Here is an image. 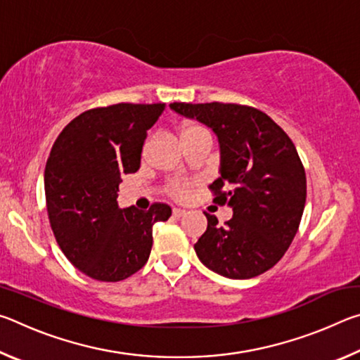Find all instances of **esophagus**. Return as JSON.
<instances>
[{
    "instance_id": "1",
    "label": "esophagus",
    "mask_w": 360,
    "mask_h": 360,
    "mask_svg": "<svg viewBox=\"0 0 360 360\" xmlns=\"http://www.w3.org/2000/svg\"><path fill=\"white\" fill-rule=\"evenodd\" d=\"M173 216H174L176 219H179V217H182V216H186V211H184V210H179V208H174V210H173Z\"/></svg>"
}]
</instances>
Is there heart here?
Instances as JSON below:
<instances>
[{"label":"heart","instance_id":"obj_1","mask_svg":"<svg viewBox=\"0 0 360 360\" xmlns=\"http://www.w3.org/2000/svg\"><path fill=\"white\" fill-rule=\"evenodd\" d=\"M192 136H210L208 129H205L203 125L200 124H186L181 127V138L182 141L187 138ZM193 184L188 181H182V179H172L168 182V192L173 198L178 200H184L192 192Z\"/></svg>","mask_w":360,"mask_h":360}]
</instances>
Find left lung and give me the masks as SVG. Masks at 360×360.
<instances>
[{"instance_id":"8db88e82","label":"left lung","mask_w":360,"mask_h":360,"mask_svg":"<svg viewBox=\"0 0 360 360\" xmlns=\"http://www.w3.org/2000/svg\"><path fill=\"white\" fill-rule=\"evenodd\" d=\"M211 127L221 143V176L210 186L233 217L224 225L205 212L208 229L195 252L210 270L231 279L259 276L288 251L307 202V176L292 139L260 109L236 103H172Z\"/></svg>"}]
</instances>
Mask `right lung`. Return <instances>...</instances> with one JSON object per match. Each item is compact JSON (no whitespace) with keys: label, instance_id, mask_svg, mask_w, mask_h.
<instances>
[{"label":"right lung","instance_id":"obj_1","mask_svg":"<svg viewBox=\"0 0 360 360\" xmlns=\"http://www.w3.org/2000/svg\"><path fill=\"white\" fill-rule=\"evenodd\" d=\"M165 105L94 108L72 119L49 154L44 191L49 222L60 249L84 275L117 283L135 275L149 259L152 227L172 208L120 210L122 174L135 173L148 131Z\"/></svg>","mask_w":360,"mask_h":360}]
</instances>
